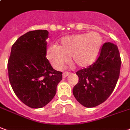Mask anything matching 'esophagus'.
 Wrapping results in <instances>:
<instances>
[{"label":"esophagus","mask_w":130,"mask_h":130,"mask_svg":"<svg viewBox=\"0 0 130 130\" xmlns=\"http://www.w3.org/2000/svg\"><path fill=\"white\" fill-rule=\"evenodd\" d=\"M71 75V73L70 72H63V74H62V77L65 78V77H67L68 76H69V75Z\"/></svg>","instance_id":"34e87169"}]
</instances>
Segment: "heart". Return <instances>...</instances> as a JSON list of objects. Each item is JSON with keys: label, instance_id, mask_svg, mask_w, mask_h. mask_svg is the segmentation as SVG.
<instances>
[{"label": "heart", "instance_id": "heart-1", "mask_svg": "<svg viewBox=\"0 0 130 130\" xmlns=\"http://www.w3.org/2000/svg\"><path fill=\"white\" fill-rule=\"evenodd\" d=\"M102 45V38L96 32L72 35L62 38L58 46L53 45L47 50V58L57 70L68 62L85 68L92 65L98 57Z\"/></svg>", "mask_w": 130, "mask_h": 130}]
</instances>
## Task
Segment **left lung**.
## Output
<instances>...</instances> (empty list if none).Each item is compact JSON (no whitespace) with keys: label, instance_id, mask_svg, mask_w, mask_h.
<instances>
[{"label":"left lung","instance_id":"1","mask_svg":"<svg viewBox=\"0 0 130 130\" xmlns=\"http://www.w3.org/2000/svg\"><path fill=\"white\" fill-rule=\"evenodd\" d=\"M120 67V55L117 45L109 42L104 43L96 61L76 72L79 82L72 90L75 99L85 107L102 104L115 88Z\"/></svg>","mask_w":130,"mask_h":130}]
</instances>
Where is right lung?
Segmentation results:
<instances>
[{
	"label": "right lung",
	"instance_id": "1",
	"mask_svg": "<svg viewBox=\"0 0 130 130\" xmlns=\"http://www.w3.org/2000/svg\"><path fill=\"white\" fill-rule=\"evenodd\" d=\"M48 31L26 32L15 42L8 61L10 83L21 102L41 108L53 100L62 73L54 70L46 58Z\"/></svg>",
	"mask_w": 130,
	"mask_h": 130
}]
</instances>
